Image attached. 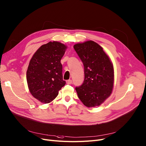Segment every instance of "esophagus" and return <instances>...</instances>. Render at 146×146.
I'll list each match as a JSON object with an SVG mask.
<instances>
[{
  "mask_svg": "<svg viewBox=\"0 0 146 146\" xmlns=\"http://www.w3.org/2000/svg\"><path fill=\"white\" fill-rule=\"evenodd\" d=\"M66 83L68 85H70V84H72V80H68L66 81Z\"/></svg>",
  "mask_w": 146,
  "mask_h": 146,
  "instance_id": "obj_1",
  "label": "esophagus"
}]
</instances>
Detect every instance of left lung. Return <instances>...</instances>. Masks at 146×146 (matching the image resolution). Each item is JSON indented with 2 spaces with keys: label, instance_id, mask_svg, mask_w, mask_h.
I'll list each match as a JSON object with an SVG mask.
<instances>
[{
  "label": "left lung",
  "instance_id": "8db88e82",
  "mask_svg": "<svg viewBox=\"0 0 146 146\" xmlns=\"http://www.w3.org/2000/svg\"><path fill=\"white\" fill-rule=\"evenodd\" d=\"M73 48L84 66V81L81 86L75 88L78 97L88 107L98 106L112 92V62L103 48L92 40L77 43Z\"/></svg>",
  "mask_w": 146,
  "mask_h": 146
}]
</instances>
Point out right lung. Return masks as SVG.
I'll use <instances>...</instances> for the list:
<instances>
[{
    "mask_svg": "<svg viewBox=\"0 0 146 146\" xmlns=\"http://www.w3.org/2000/svg\"><path fill=\"white\" fill-rule=\"evenodd\" d=\"M66 48L60 42H49L38 49L30 60L26 76L28 87L31 94L42 103L51 102L66 84L61 60Z\"/></svg>",
    "mask_w": 146,
    "mask_h": 146,
    "instance_id": "add662e5",
    "label": "right lung"
}]
</instances>
